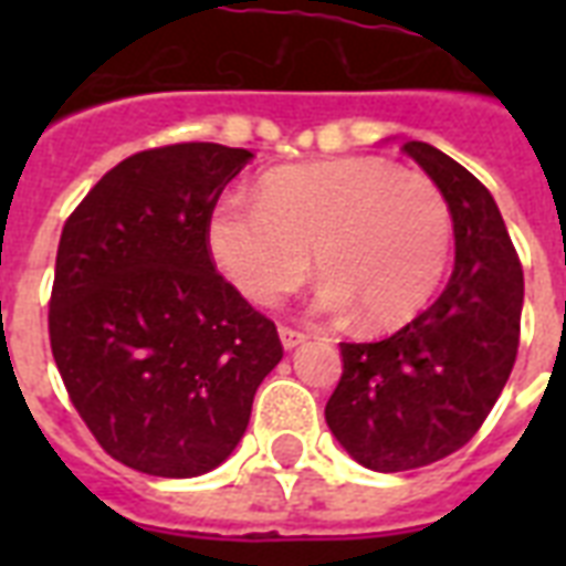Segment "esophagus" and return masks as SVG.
Instances as JSON below:
<instances>
[{"label": "esophagus", "instance_id": "esophagus-1", "mask_svg": "<svg viewBox=\"0 0 566 566\" xmlns=\"http://www.w3.org/2000/svg\"><path fill=\"white\" fill-rule=\"evenodd\" d=\"M279 337H282V346L284 349H296L308 340V335H302L296 328H279Z\"/></svg>", "mask_w": 566, "mask_h": 566}]
</instances>
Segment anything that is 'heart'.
Returning a JSON list of instances; mask_svg holds the SVG:
<instances>
[{"mask_svg": "<svg viewBox=\"0 0 566 566\" xmlns=\"http://www.w3.org/2000/svg\"><path fill=\"white\" fill-rule=\"evenodd\" d=\"M220 273L255 305H275L314 266V311L370 332L399 328L438 293L452 217L438 185L381 158H335L270 172L258 199L222 196L208 217Z\"/></svg>", "mask_w": 566, "mask_h": 566, "instance_id": "obj_1", "label": "heart"}]
</instances>
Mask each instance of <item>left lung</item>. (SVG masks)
<instances>
[{
	"label": "left lung",
	"instance_id": "8db88e82",
	"mask_svg": "<svg viewBox=\"0 0 566 566\" xmlns=\"http://www.w3.org/2000/svg\"><path fill=\"white\" fill-rule=\"evenodd\" d=\"M402 153L447 199L455 270L438 302L396 335L340 344L344 376L326 422L376 473L434 464L473 438L509 381L523 314V266L491 190L422 140H405Z\"/></svg>",
	"mask_w": 566,
	"mask_h": 566
}]
</instances>
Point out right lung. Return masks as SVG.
Segmentation results:
<instances>
[{"label": "right lung", "instance_id": "add662e5", "mask_svg": "<svg viewBox=\"0 0 566 566\" xmlns=\"http://www.w3.org/2000/svg\"><path fill=\"white\" fill-rule=\"evenodd\" d=\"M249 158L220 144L137 153L61 231L49 302L57 373L99 447L146 475L220 467L282 361L273 323L208 255V217Z\"/></svg>", "mask_w": 566, "mask_h": 566}]
</instances>
